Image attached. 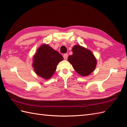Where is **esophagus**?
Segmentation results:
<instances>
[{
  "label": "esophagus",
  "mask_w": 127,
  "mask_h": 127,
  "mask_svg": "<svg viewBox=\"0 0 127 127\" xmlns=\"http://www.w3.org/2000/svg\"><path fill=\"white\" fill-rule=\"evenodd\" d=\"M68 53H64L63 55V57L64 58V59H66L67 58H68Z\"/></svg>",
  "instance_id": "obj_1"
}]
</instances>
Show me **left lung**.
Instances as JSON below:
<instances>
[{
  "instance_id": "obj_1",
  "label": "left lung",
  "mask_w": 127,
  "mask_h": 127,
  "mask_svg": "<svg viewBox=\"0 0 127 127\" xmlns=\"http://www.w3.org/2000/svg\"><path fill=\"white\" fill-rule=\"evenodd\" d=\"M72 51L73 54L69 56L68 61L75 70L81 76L91 74L96 65V60L93 54L80 45L74 46Z\"/></svg>"
}]
</instances>
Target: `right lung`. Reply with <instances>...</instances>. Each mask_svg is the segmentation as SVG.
I'll list each match as a JSON object with an SVG mask.
<instances>
[{
    "mask_svg": "<svg viewBox=\"0 0 127 127\" xmlns=\"http://www.w3.org/2000/svg\"><path fill=\"white\" fill-rule=\"evenodd\" d=\"M63 57L48 45H43L34 57L33 65L36 74L45 79H49L55 72L57 65Z\"/></svg>",
    "mask_w": 127,
    "mask_h": 127,
    "instance_id": "add662e5",
    "label": "right lung"
}]
</instances>
